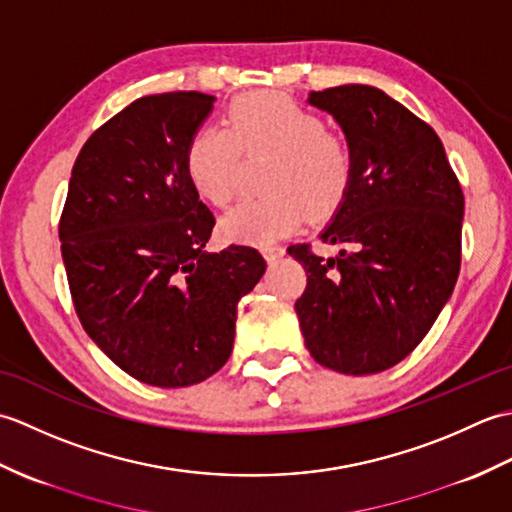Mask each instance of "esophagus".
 I'll return each mask as SVG.
<instances>
[{
    "label": "esophagus",
    "mask_w": 512,
    "mask_h": 512,
    "mask_svg": "<svg viewBox=\"0 0 512 512\" xmlns=\"http://www.w3.org/2000/svg\"><path fill=\"white\" fill-rule=\"evenodd\" d=\"M262 253H264V257L268 259V262H277V259H281V257L286 255V250L281 248V246L268 244V246H264V248H262Z\"/></svg>",
    "instance_id": "1"
}]
</instances>
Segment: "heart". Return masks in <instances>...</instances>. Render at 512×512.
<instances>
[{"mask_svg": "<svg viewBox=\"0 0 512 512\" xmlns=\"http://www.w3.org/2000/svg\"><path fill=\"white\" fill-rule=\"evenodd\" d=\"M242 154L264 158V195L233 206L220 231L239 242H273L312 217L339 209L352 187L354 147L325 118L284 94L239 96L222 125L193 132L184 149V171L204 200L231 202Z\"/></svg>", "mask_w": 512, "mask_h": 512, "instance_id": "b5f03b06", "label": "heart"}]
</instances>
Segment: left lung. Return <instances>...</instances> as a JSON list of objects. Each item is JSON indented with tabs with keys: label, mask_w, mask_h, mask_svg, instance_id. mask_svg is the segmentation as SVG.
Masks as SVG:
<instances>
[{
	"label": "left lung",
	"mask_w": 512,
	"mask_h": 512,
	"mask_svg": "<svg viewBox=\"0 0 512 512\" xmlns=\"http://www.w3.org/2000/svg\"><path fill=\"white\" fill-rule=\"evenodd\" d=\"M354 147V178L323 244L288 248L308 275L295 310L312 358L378 374L409 356L449 301L462 262L464 195L433 129L372 85L310 92Z\"/></svg>",
	"instance_id": "left-lung-1"
}]
</instances>
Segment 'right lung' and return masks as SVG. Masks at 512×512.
Returning <instances> with one entry per match:
<instances>
[{"label":"right lung","mask_w":512,"mask_h":512,"mask_svg":"<svg viewBox=\"0 0 512 512\" xmlns=\"http://www.w3.org/2000/svg\"><path fill=\"white\" fill-rule=\"evenodd\" d=\"M215 96L151 94L83 145L59 222L83 330L140 383L189 387L233 352L237 303L266 273L259 250L206 253L215 226L184 149Z\"/></svg>","instance_id":"add662e5"}]
</instances>
